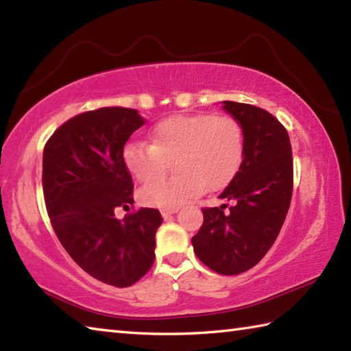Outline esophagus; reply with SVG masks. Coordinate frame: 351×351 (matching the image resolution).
I'll list each match as a JSON object with an SVG mask.
<instances>
[{"instance_id":"esophagus-1","label":"esophagus","mask_w":351,"mask_h":351,"mask_svg":"<svg viewBox=\"0 0 351 351\" xmlns=\"http://www.w3.org/2000/svg\"><path fill=\"white\" fill-rule=\"evenodd\" d=\"M176 212H178V207H176V208H162V210H161V215L164 216V218H167V216L173 215V213H176Z\"/></svg>"}]
</instances>
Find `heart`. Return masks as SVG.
I'll use <instances>...</instances> for the list:
<instances>
[{
	"instance_id": "heart-1",
	"label": "heart",
	"mask_w": 351,
	"mask_h": 351,
	"mask_svg": "<svg viewBox=\"0 0 351 351\" xmlns=\"http://www.w3.org/2000/svg\"><path fill=\"white\" fill-rule=\"evenodd\" d=\"M150 141L129 143L123 159L135 180L147 182L139 190V201L159 208L180 207L206 192L207 186L224 189L237 176L245 152L239 121L215 113L165 118L154 127ZM171 160L180 175L158 180Z\"/></svg>"
}]
</instances>
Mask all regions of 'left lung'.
<instances>
[{"instance_id": "left-lung-1", "label": "left lung", "mask_w": 351, "mask_h": 351, "mask_svg": "<svg viewBox=\"0 0 351 351\" xmlns=\"http://www.w3.org/2000/svg\"><path fill=\"white\" fill-rule=\"evenodd\" d=\"M239 121L245 152L237 176L219 197L230 212L202 208L204 222L192 238L197 259L219 275H239L256 265L276 241L293 193V156L289 133L261 107L224 101Z\"/></svg>"}]
</instances>
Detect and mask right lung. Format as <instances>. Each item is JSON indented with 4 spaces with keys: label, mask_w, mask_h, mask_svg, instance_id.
Returning <instances> with one entry per match:
<instances>
[{
    "label": "right lung",
    "mask_w": 351,
    "mask_h": 351,
    "mask_svg": "<svg viewBox=\"0 0 351 351\" xmlns=\"http://www.w3.org/2000/svg\"><path fill=\"white\" fill-rule=\"evenodd\" d=\"M144 123L135 109L103 107L70 118L44 145L43 192L50 224L82 270L113 287H130L152 269L162 224L156 208L114 218V208L133 204L123 154Z\"/></svg>",
    "instance_id": "1"
}]
</instances>
